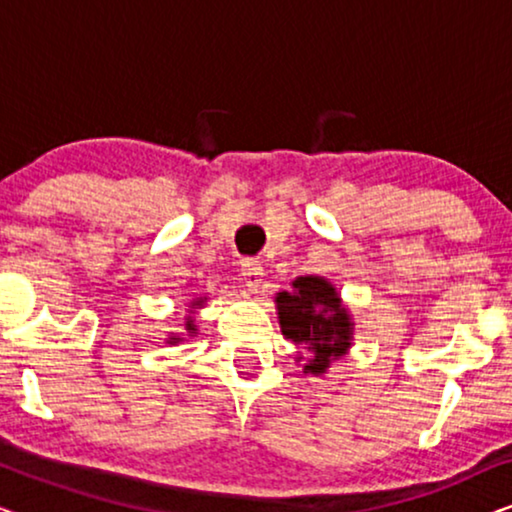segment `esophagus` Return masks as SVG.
Here are the masks:
<instances>
[{
  "instance_id": "obj_1",
  "label": "esophagus",
  "mask_w": 512,
  "mask_h": 512,
  "mask_svg": "<svg viewBox=\"0 0 512 512\" xmlns=\"http://www.w3.org/2000/svg\"><path fill=\"white\" fill-rule=\"evenodd\" d=\"M240 275L249 289H258L263 282V265L254 261V258H244L240 265Z\"/></svg>"
}]
</instances>
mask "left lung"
Returning a JSON list of instances; mask_svg holds the SVG:
<instances>
[{"instance_id": "8db88e82", "label": "left lung", "mask_w": 512, "mask_h": 512, "mask_svg": "<svg viewBox=\"0 0 512 512\" xmlns=\"http://www.w3.org/2000/svg\"><path fill=\"white\" fill-rule=\"evenodd\" d=\"M277 310L282 333L310 356L307 373H324L331 359L349 347L352 321L326 279L298 277L291 291L277 293Z\"/></svg>"}]
</instances>
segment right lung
Returning a JSON list of instances; mask_svg holds the SVG:
<instances>
[{
    "label": "right lung",
    "instance_id": "1",
    "mask_svg": "<svg viewBox=\"0 0 512 512\" xmlns=\"http://www.w3.org/2000/svg\"><path fill=\"white\" fill-rule=\"evenodd\" d=\"M198 303H202V300H198ZM186 326H188V331H195V328H193V324H191V321H188V324H186ZM172 340H177V338H172Z\"/></svg>",
    "mask_w": 512,
    "mask_h": 512
}]
</instances>
